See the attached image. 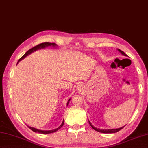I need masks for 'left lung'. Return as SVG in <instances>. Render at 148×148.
<instances>
[{
    "label": "left lung",
    "instance_id": "left-lung-1",
    "mask_svg": "<svg viewBox=\"0 0 148 148\" xmlns=\"http://www.w3.org/2000/svg\"><path fill=\"white\" fill-rule=\"evenodd\" d=\"M117 50L120 52V53L122 54L123 55H124V56H127V55L124 53V52L123 51H121V50H120V49H117ZM88 123H89V124H90V125L91 126V127L92 128H93L94 130H95V131H97V132H101V133H104V134H113V133H116V132H119V131H120V130H121V129H123L124 126H123V127H121V128H117V129H106V130H100V129H99V128H95V127H94L93 125H92V123L90 122V121H88Z\"/></svg>",
    "mask_w": 148,
    "mask_h": 148
}]
</instances>
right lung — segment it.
Returning a JSON list of instances; mask_svg holds the SVG:
<instances>
[{"mask_svg":"<svg viewBox=\"0 0 148 148\" xmlns=\"http://www.w3.org/2000/svg\"><path fill=\"white\" fill-rule=\"evenodd\" d=\"M49 46H53V47H56V43H54L44 42V43H40V44H38V45H37L36 46H34V47H33V48H31L28 51L26 52V53H25V54L23 55V56L19 59V60L18 61V62H17V63H18L20 61H21L22 60L24 59V58H25L26 56H27L28 55H29L30 54L33 53V52L36 51L37 50H39V49L46 48V47H49ZM70 100H71V99H69L68 102H67V104H66V105H68L69 102V101H70ZM63 124H64V119H63L62 124H61V125L58 127V128L54 129V130H38L36 128H32V127H30V126H27L29 127V128H30L32 130V131H33L34 132L40 133V134H51V133H54L55 132L58 131V130L59 129H60L63 126Z\"/></svg>","mask_w":148,"mask_h":148,"instance_id":"obj_1","label":"right lung"}]
</instances>
